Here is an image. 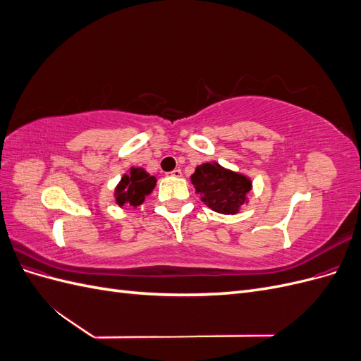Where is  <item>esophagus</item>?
<instances>
[{
  "mask_svg": "<svg viewBox=\"0 0 361 361\" xmlns=\"http://www.w3.org/2000/svg\"><path fill=\"white\" fill-rule=\"evenodd\" d=\"M170 174H171L173 178H180L182 176V171L179 169H174L173 171H170Z\"/></svg>",
  "mask_w": 361,
  "mask_h": 361,
  "instance_id": "1",
  "label": "esophagus"
}]
</instances>
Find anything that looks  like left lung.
Wrapping results in <instances>:
<instances>
[{
    "label": "left lung",
    "mask_w": 361,
    "mask_h": 361,
    "mask_svg": "<svg viewBox=\"0 0 361 361\" xmlns=\"http://www.w3.org/2000/svg\"><path fill=\"white\" fill-rule=\"evenodd\" d=\"M191 182L204 204L218 214L233 215L239 211L251 190V182L243 174L223 169L216 162H206L195 169Z\"/></svg>",
    "instance_id": "obj_1"
}]
</instances>
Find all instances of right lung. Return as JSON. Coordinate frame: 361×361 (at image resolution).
<instances>
[{
	"mask_svg": "<svg viewBox=\"0 0 361 361\" xmlns=\"http://www.w3.org/2000/svg\"><path fill=\"white\" fill-rule=\"evenodd\" d=\"M157 183V179L143 169H130L129 174H125L116 188V202L123 206L129 203L130 206H138L145 202V197L152 192Z\"/></svg>",
	"mask_w": 361,
	"mask_h": 361,
	"instance_id": "right-lung-1",
	"label": "right lung"
}]
</instances>
